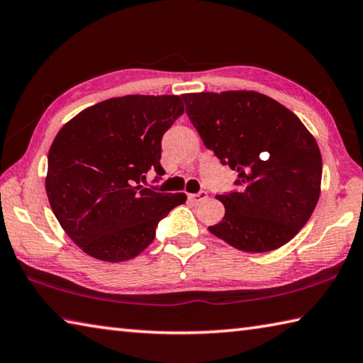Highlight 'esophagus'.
I'll list each match as a JSON object with an SVG mask.
<instances>
[{
	"instance_id": "1",
	"label": "esophagus",
	"mask_w": 363,
	"mask_h": 363,
	"mask_svg": "<svg viewBox=\"0 0 363 363\" xmlns=\"http://www.w3.org/2000/svg\"><path fill=\"white\" fill-rule=\"evenodd\" d=\"M188 199L194 203H201L207 199V193H205V191H201V193L197 194H188Z\"/></svg>"
}]
</instances>
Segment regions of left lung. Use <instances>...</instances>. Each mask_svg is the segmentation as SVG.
<instances>
[{"instance_id": "1", "label": "left lung", "mask_w": 363, "mask_h": 363, "mask_svg": "<svg viewBox=\"0 0 363 363\" xmlns=\"http://www.w3.org/2000/svg\"><path fill=\"white\" fill-rule=\"evenodd\" d=\"M203 145L238 172V193L216 196L223 220L211 234L245 252L288 243L319 201L323 156L296 113L262 93L182 94Z\"/></svg>"}]
</instances>
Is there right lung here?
I'll return each mask as SVG.
<instances>
[{
  "label": "right lung",
  "mask_w": 363,
  "mask_h": 363,
  "mask_svg": "<svg viewBox=\"0 0 363 363\" xmlns=\"http://www.w3.org/2000/svg\"><path fill=\"white\" fill-rule=\"evenodd\" d=\"M184 112L177 94L98 102L63 125L49 150L45 191L71 240L98 261H129L155 240L161 218L186 194L143 188L162 174V134Z\"/></svg>",
  "instance_id": "add662e5"
}]
</instances>
